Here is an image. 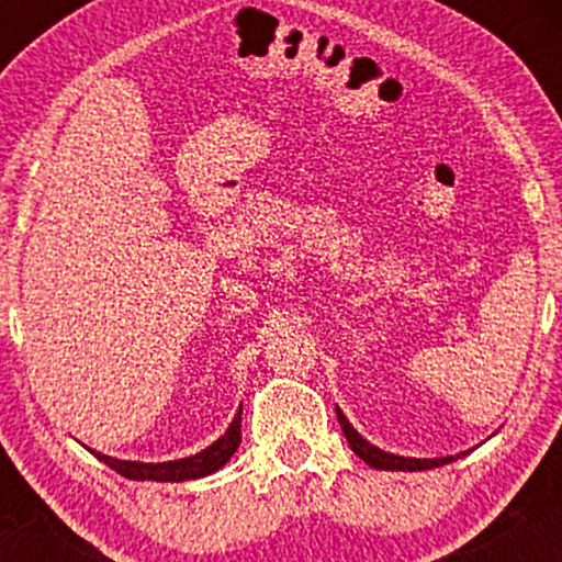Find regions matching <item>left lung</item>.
Masks as SVG:
<instances>
[{
    "mask_svg": "<svg viewBox=\"0 0 562 562\" xmlns=\"http://www.w3.org/2000/svg\"><path fill=\"white\" fill-rule=\"evenodd\" d=\"M335 412H338V423H340V428H344L348 447L353 449V454L362 457V460L370 468H378V470H430V468L447 465V462L457 460V457H460V454H457V457H436V460H417V457L391 454V451H383V449L372 447V443L367 441V438L359 436L357 430H353V425L346 420L344 412H340L338 406H335ZM462 454H465V451H462Z\"/></svg>",
    "mask_w": 562,
    "mask_h": 562,
    "instance_id": "left-lung-1",
    "label": "left lung"
}]
</instances>
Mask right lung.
I'll return each mask as SVG.
<instances>
[{
    "instance_id": "1",
    "label": "right lung",
    "mask_w": 562,
    "mask_h": 562,
    "mask_svg": "<svg viewBox=\"0 0 562 562\" xmlns=\"http://www.w3.org/2000/svg\"><path fill=\"white\" fill-rule=\"evenodd\" d=\"M240 415L237 412L235 420L229 423L227 434H224L218 441L211 443L209 449L198 451V454L184 457V460H171V462H132V460H115V457L100 454V451H92L100 462H105L108 468L121 473L124 479L132 481H195L203 479V475L216 473L218 468H224L229 462V457L235 454L237 447H240Z\"/></svg>"
}]
</instances>
